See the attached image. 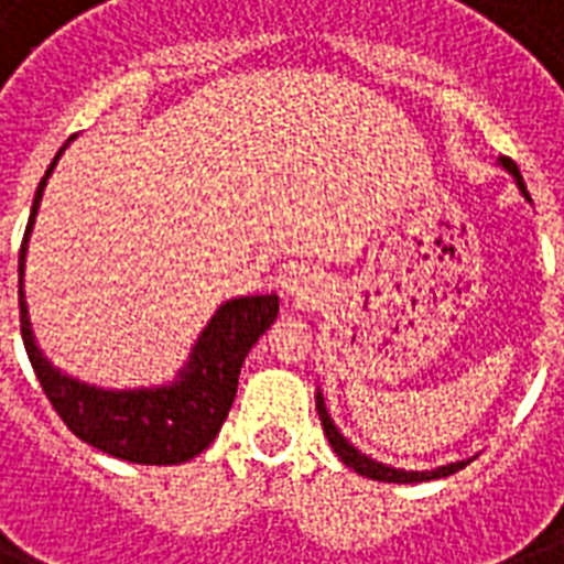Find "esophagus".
<instances>
[{
    "label": "esophagus",
    "instance_id": "34e87169",
    "mask_svg": "<svg viewBox=\"0 0 564 564\" xmlns=\"http://www.w3.org/2000/svg\"><path fill=\"white\" fill-rule=\"evenodd\" d=\"M283 292H286V299L295 301V304H318L322 299V283L310 269L299 265V269H290V272L283 274Z\"/></svg>",
    "mask_w": 564,
    "mask_h": 564
}]
</instances>
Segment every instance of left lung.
I'll return each mask as SVG.
<instances>
[{"label":"left lung","instance_id":"left-lung-1","mask_svg":"<svg viewBox=\"0 0 564 564\" xmlns=\"http://www.w3.org/2000/svg\"><path fill=\"white\" fill-rule=\"evenodd\" d=\"M498 166L507 172L509 178H512V184L518 187V193L524 195L527 202H533V198H530V193H527V184H524V178H521V172H518L516 163L509 161V158H498ZM316 410H318V419H322V427H325L327 442H330V447H334V454L339 456V459H343L348 468H354V471L362 474V477H369V480L427 482V480H438V477H451V474H456L459 468H465V465L471 463V459H456V463L438 465V468H430V471H406V468H394V465L377 463V459H371L369 454H362L360 447L351 445V442L343 436V430L336 427V421L330 419V412H327V403H325V394H322V389H316Z\"/></svg>","mask_w":564,"mask_h":564}]
</instances>
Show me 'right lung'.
Instances as JSON below:
<instances>
[{
	"instance_id": "right-lung-1",
	"label": "right lung",
	"mask_w": 564,
	"mask_h": 564,
	"mask_svg": "<svg viewBox=\"0 0 564 564\" xmlns=\"http://www.w3.org/2000/svg\"><path fill=\"white\" fill-rule=\"evenodd\" d=\"M64 143L55 161L48 163L40 181L29 225L20 248V330L31 369L37 375L43 392L64 419V424L87 445L105 454L140 465H178L210 447L228 419L230 403L237 394L239 369L257 339L272 327L281 301L269 295H239L221 301L210 322L189 348L187 362L178 375L161 386H134V389H108L73 377L48 360L31 330L29 304L22 292L25 254L37 219L43 189L55 172Z\"/></svg>"
}]
</instances>
